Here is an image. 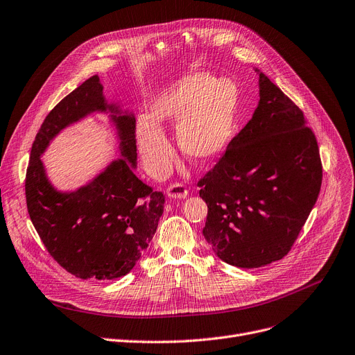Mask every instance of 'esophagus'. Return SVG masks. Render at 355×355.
Returning <instances> with one entry per match:
<instances>
[{"label": "esophagus", "mask_w": 355, "mask_h": 355, "mask_svg": "<svg viewBox=\"0 0 355 355\" xmlns=\"http://www.w3.org/2000/svg\"><path fill=\"white\" fill-rule=\"evenodd\" d=\"M166 194L169 198H186L189 196V190L182 186V184H173V186H169L166 189Z\"/></svg>", "instance_id": "obj_1"}]
</instances>
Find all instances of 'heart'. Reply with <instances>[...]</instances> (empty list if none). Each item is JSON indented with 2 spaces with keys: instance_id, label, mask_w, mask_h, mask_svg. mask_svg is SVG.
I'll use <instances>...</instances> for the list:
<instances>
[{
  "instance_id": "b5f03b06",
  "label": "heart",
  "mask_w": 355,
  "mask_h": 355,
  "mask_svg": "<svg viewBox=\"0 0 355 355\" xmlns=\"http://www.w3.org/2000/svg\"><path fill=\"white\" fill-rule=\"evenodd\" d=\"M239 101L234 81L191 72L169 83L153 101L150 114L139 116L136 141L152 175H162L173 161V146L161 126L175 125L180 150L196 164L218 157L229 144Z\"/></svg>"
}]
</instances>
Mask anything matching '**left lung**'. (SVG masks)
I'll return each mask as SVG.
<instances>
[{"instance_id": "8db88e82", "label": "left lung", "mask_w": 355, "mask_h": 355, "mask_svg": "<svg viewBox=\"0 0 355 355\" xmlns=\"http://www.w3.org/2000/svg\"><path fill=\"white\" fill-rule=\"evenodd\" d=\"M259 75V101L225 155L198 181L207 205L203 235L214 254L258 268L291 250L316 203L322 164L303 112Z\"/></svg>"}]
</instances>
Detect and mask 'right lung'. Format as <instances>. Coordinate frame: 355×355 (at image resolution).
Returning a JSON list of instances; mask_svg holds the SVG:
<instances>
[{"instance_id":"obj_1","label":"right lung","mask_w":355,"mask_h":355,"mask_svg":"<svg viewBox=\"0 0 355 355\" xmlns=\"http://www.w3.org/2000/svg\"><path fill=\"white\" fill-rule=\"evenodd\" d=\"M94 112L110 114L121 158L85 187L60 192L40 158L60 131ZM136 164L135 116L107 103L98 75L75 88L42 123L26 175L27 210L46 250L78 279L126 275L155 235L165 197L136 177Z\"/></svg>"}]
</instances>
